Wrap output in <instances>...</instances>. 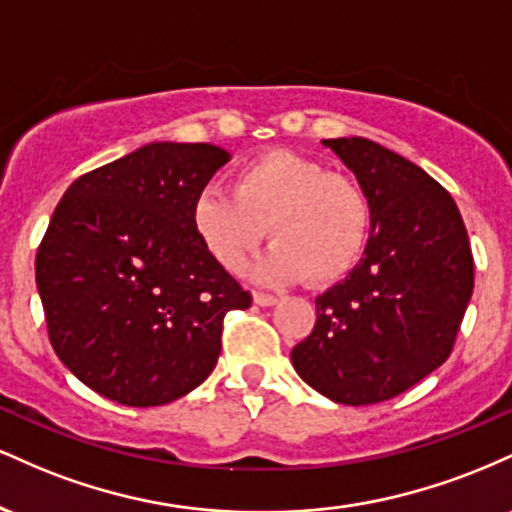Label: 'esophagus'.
<instances>
[{"instance_id":"1","label":"esophagus","mask_w":512,"mask_h":512,"mask_svg":"<svg viewBox=\"0 0 512 512\" xmlns=\"http://www.w3.org/2000/svg\"><path fill=\"white\" fill-rule=\"evenodd\" d=\"M252 301H255L257 305H262V308H269V305H274L279 298L272 296V293H262V291H255L252 293Z\"/></svg>"}]
</instances>
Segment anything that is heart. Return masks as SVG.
Wrapping results in <instances>:
<instances>
[{
    "mask_svg": "<svg viewBox=\"0 0 512 512\" xmlns=\"http://www.w3.org/2000/svg\"><path fill=\"white\" fill-rule=\"evenodd\" d=\"M231 190L209 187L192 204L199 243L226 272H243L267 228L274 245L255 269L264 284H330L361 260L373 211L351 175L274 149L238 168Z\"/></svg>",
    "mask_w": 512,
    "mask_h": 512,
    "instance_id": "b5f03b06",
    "label": "heart"
}]
</instances>
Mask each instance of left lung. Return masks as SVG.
Here are the masks:
<instances>
[{"mask_svg":"<svg viewBox=\"0 0 512 512\" xmlns=\"http://www.w3.org/2000/svg\"><path fill=\"white\" fill-rule=\"evenodd\" d=\"M370 199V238L349 276L315 298L296 373L337 404L402 395L448 361L474 289L455 199L426 170L363 137L322 139Z\"/></svg>","mask_w":512,"mask_h":512,"instance_id":"1","label":"left lung"}]
</instances>
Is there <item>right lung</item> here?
Wrapping results in <instances>:
<instances>
[{"label": "right lung", "instance_id": "add662e5", "mask_svg": "<svg viewBox=\"0 0 512 512\" xmlns=\"http://www.w3.org/2000/svg\"><path fill=\"white\" fill-rule=\"evenodd\" d=\"M231 154L154 142L76 178L35 255L50 344L81 383L125 407L195 390L223 317L250 308L192 228V204Z\"/></svg>", "mask_w": 512, "mask_h": 512}]
</instances>
